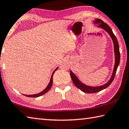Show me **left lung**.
I'll list each match as a JSON object with an SVG mask.
<instances>
[{
  "instance_id": "obj_1",
  "label": "left lung",
  "mask_w": 129,
  "mask_h": 129,
  "mask_svg": "<svg viewBox=\"0 0 129 129\" xmlns=\"http://www.w3.org/2000/svg\"><path fill=\"white\" fill-rule=\"evenodd\" d=\"M94 24H99L98 28H101L103 29L104 30H105L106 31H107V33L109 34L110 37L113 40V42L114 45V55H115V64L114 66V69L113 71L112 75L110 78V80L106 83V84H104L101 86L98 87H91L88 86V85H85L83 84L78 79L75 74H74L73 72L70 71V76L72 79V80L74 83V84H75L76 87H78V88H79L81 91L85 92V93H96V92H98L99 91H101L104 89L107 88L109 85L111 84L113 81L114 80L115 75H116V71L118 66H119V61H120V53H119V45L118 41H117V38L115 35H114L113 32L111 28H110L108 24L105 23L104 22H103L101 19H96L95 21H94Z\"/></svg>"
}]
</instances>
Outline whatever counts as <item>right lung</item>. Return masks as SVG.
<instances>
[{
    "instance_id": "obj_1",
    "label": "right lung",
    "mask_w": 129,
    "mask_h": 129,
    "mask_svg": "<svg viewBox=\"0 0 129 129\" xmlns=\"http://www.w3.org/2000/svg\"><path fill=\"white\" fill-rule=\"evenodd\" d=\"M57 69H58V67L55 70L53 71V74H52V75H51L50 80V82L49 83V84L47 85V87L44 90V91H42L41 92H40V93H37V94H31V95H27V94H24V95L26 96V97H29V98H38V97L42 96V95H43V94H44L45 93H46V92H48L49 91V89L51 88V87L52 86V84H53V75H54V73H55V71L56 70H57Z\"/></svg>"
}]
</instances>
